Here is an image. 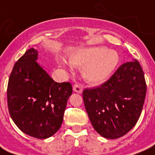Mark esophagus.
Segmentation results:
<instances>
[{"label":"esophagus","mask_w":155,"mask_h":155,"mask_svg":"<svg viewBox=\"0 0 155 155\" xmlns=\"http://www.w3.org/2000/svg\"><path fill=\"white\" fill-rule=\"evenodd\" d=\"M73 91L80 94L83 92V87L80 84H75L73 86Z\"/></svg>","instance_id":"esophagus-1"}]
</instances>
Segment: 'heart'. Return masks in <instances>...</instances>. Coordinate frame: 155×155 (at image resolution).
<instances>
[{
	"label": "heart",
	"instance_id": "b5f03b06",
	"mask_svg": "<svg viewBox=\"0 0 155 155\" xmlns=\"http://www.w3.org/2000/svg\"><path fill=\"white\" fill-rule=\"evenodd\" d=\"M120 61L119 54L114 50L105 47H81L69 56L71 65L82 68V75L87 82L97 84L108 80L115 71ZM57 63L67 70L69 65L62 58Z\"/></svg>",
	"mask_w": 155,
	"mask_h": 155
}]
</instances>
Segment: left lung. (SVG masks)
<instances>
[{
  "label": "left lung",
  "instance_id": "8db88e82",
  "mask_svg": "<svg viewBox=\"0 0 155 155\" xmlns=\"http://www.w3.org/2000/svg\"><path fill=\"white\" fill-rule=\"evenodd\" d=\"M146 93L144 73L134 59L122 64L101 86L84 90L83 98L95 130L105 138L116 139L136 125Z\"/></svg>",
  "mask_w": 155,
  "mask_h": 155
}]
</instances>
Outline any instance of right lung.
Instances as JSON below:
<instances>
[{"label":"right lung","instance_id":"obj_1","mask_svg":"<svg viewBox=\"0 0 155 155\" xmlns=\"http://www.w3.org/2000/svg\"><path fill=\"white\" fill-rule=\"evenodd\" d=\"M38 52L30 48L14 64L7 88L8 112L25 134L46 139L61 127L70 83H57L37 63Z\"/></svg>","mask_w":155,"mask_h":155}]
</instances>
